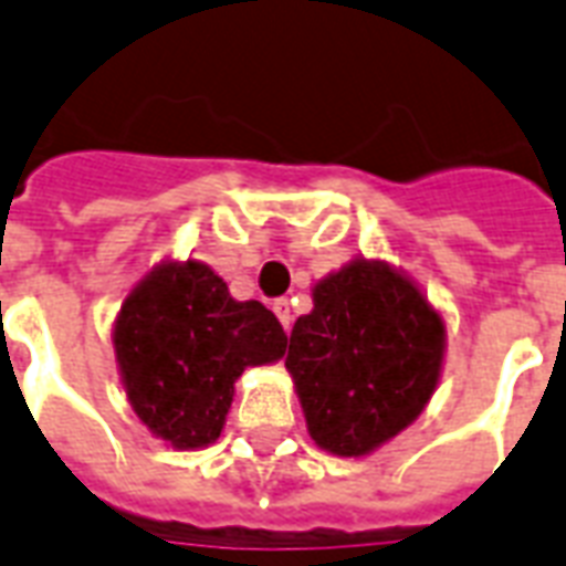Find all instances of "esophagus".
<instances>
[{
  "label": "esophagus",
  "mask_w": 566,
  "mask_h": 566,
  "mask_svg": "<svg viewBox=\"0 0 566 566\" xmlns=\"http://www.w3.org/2000/svg\"><path fill=\"white\" fill-rule=\"evenodd\" d=\"M271 310H274V315H277V318H280V324H283V327H286V331H289V324H292V310H289L286 297H280V301H274V306H271Z\"/></svg>",
  "instance_id": "obj_1"
}]
</instances>
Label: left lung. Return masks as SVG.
I'll return each mask as SVG.
<instances>
[{"label":"left lung","instance_id":"8db88e82","mask_svg":"<svg viewBox=\"0 0 566 566\" xmlns=\"http://www.w3.org/2000/svg\"><path fill=\"white\" fill-rule=\"evenodd\" d=\"M286 345L315 446L366 458L431 401L446 322L405 271L357 256L315 283L313 310L297 318Z\"/></svg>","mask_w":566,"mask_h":566}]
</instances>
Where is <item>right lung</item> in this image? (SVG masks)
<instances>
[{
	"instance_id": "add662e5",
	"label": "right lung",
	"mask_w": 566,
	"mask_h": 566,
	"mask_svg": "<svg viewBox=\"0 0 566 566\" xmlns=\"http://www.w3.org/2000/svg\"><path fill=\"white\" fill-rule=\"evenodd\" d=\"M112 343L135 416L179 451L218 440L242 371L286 354L274 313L235 301L200 260L147 271L117 313Z\"/></svg>"
}]
</instances>
